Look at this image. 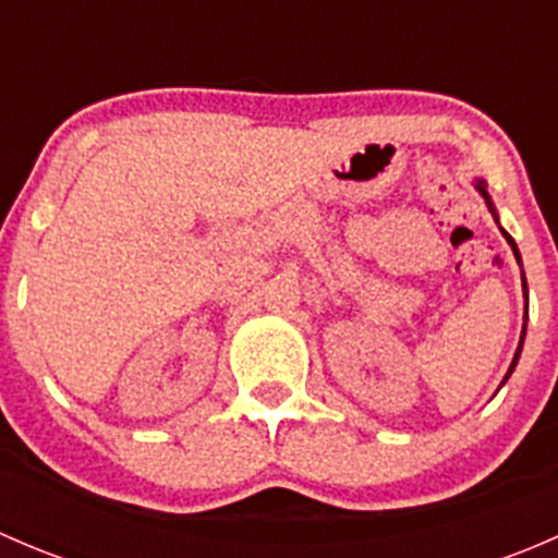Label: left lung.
Here are the masks:
<instances>
[{
    "label": "left lung",
    "mask_w": 558,
    "mask_h": 558,
    "mask_svg": "<svg viewBox=\"0 0 558 558\" xmlns=\"http://www.w3.org/2000/svg\"><path fill=\"white\" fill-rule=\"evenodd\" d=\"M477 191H481L483 196H486V202H488V194H486V189H483V183H477ZM488 205H492V202H488ZM505 234V240H508L510 245H513V253H515V258H519V264H521V256H519V247H515V243H513V238H510L508 232H502ZM523 291H526V280H523ZM523 331H526V326H523ZM521 345H523V337H521ZM521 345H519V351H515V356H513V364H510V369H508V375L513 373V367L515 364H519V356H521ZM508 375H505V380H508Z\"/></svg>",
    "instance_id": "8db88e82"
}]
</instances>
